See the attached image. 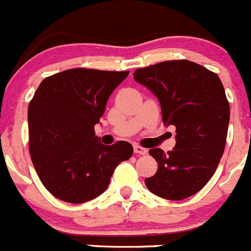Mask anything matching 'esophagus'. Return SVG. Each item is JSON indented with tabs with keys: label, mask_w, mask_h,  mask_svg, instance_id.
<instances>
[{
	"label": "esophagus",
	"mask_w": 251,
	"mask_h": 251,
	"mask_svg": "<svg viewBox=\"0 0 251 251\" xmlns=\"http://www.w3.org/2000/svg\"><path fill=\"white\" fill-rule=\"evenodd\" d=\"M133 150H134V153H137V154H142V156H145L146 153H147V150H146L145 147H141V146L138 145H134Z\"/></svg>",
	"instance_id": "obj_1"
}]
</instances>
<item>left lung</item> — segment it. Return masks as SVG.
Returning <instances> with one entry per match:
<instances>
[{
    "mask_svg": "<svg viewBox=\"0 0 251 251\" xmlns=\"http://www.w3.org/2000/svg\"><path fill=\"white\" fill-rule=\"evenodd\" d=\"M133 76L158 98L162 121L177 133L172 151L150 150L158 168L145 179L146 186L162 199H187L210 181L225 150L230 105L223 83L217 74L188 60L137 69Z\"/></svg>",
    "mask_w": 251,
    "mask_h": 251,
    "instance_id": "1",
    "label": "left lung"
}]
</instances>
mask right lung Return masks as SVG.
<instances>
[{
  "mask_svg": "<svg viewBox=\"0 0 251 251\" xmlns=\"http://www.w3.org/2000/svg\"><path fill=\"white\" fill-rule=\"evenodd\" d=\"M129 72L75 68L45 77L28 104V151L52 196L83 203L103 194L115 167L132 157L130 143L104 146L95 137L113 90Z\"/></svg>",
  "mask_w": 251,
  "mask_h": 251,
  "instance_id": "obj_1",
  "label": "right lung"
}]
</instances>
